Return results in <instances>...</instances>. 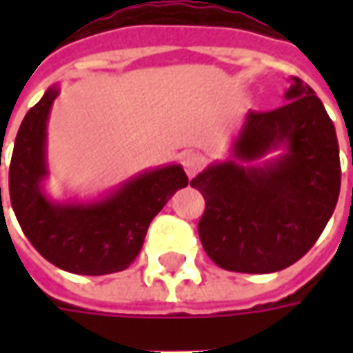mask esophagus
Wrapping results in <instances>:
<instances>
[{"label":"esophagus","mask_w":353,"mask_h":353,"mask_svg":"<svg viewBox=\"0 0 353 353\" xmlns=\"http://www.w3.org/2000/svg\"><path fill=\"white\" fill-rule=\"evenodd\" d=\"M181 162H183V168L189 177L194 176V174L204 166V159H202V154L192 153V151L185 153L183 157H181Z\"/></svg>","instance_id":"34e87169"}]
</instances>
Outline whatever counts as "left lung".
Returning <instances> with one entry per match:
<instances>
[{
	"mask_svg": "<svg viewBox=\"0 0 353 353\" xmlns=\"http://www.w3.org/2000/svg\"><path fill=\"white\" fill-rule=\"evenodd\" d=\"M285 105L248 111L229 157L191 181L206 200L199 223L208 257L225 270L288 268L316 244L339 200L341 159L333 121L316 92L289 79Z\"/></svg>",
	"mask_w": 353,
	"mask_h": 353,
	"instance_id": "obj_1",
	"label": "left lung"
}]
</instances>
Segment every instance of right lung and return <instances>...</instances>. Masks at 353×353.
<instances>
[{"label":"right lung","mask_w":353,"mask_h":353,"mask_svg":"<svg viewBox=\"0 0 353 353\" xmlns=\"http://www.w3.org/2000/svg\"><path fill=\"white\" fill-rule=\"evenodd\" d=\"M58 94V85L47 88L20 124L9 168L12 210L32 245L58 268L83 276L121 272L138 257L154 215L189 179L181 164H164L96 199H50L47 123Z\"/></svg>","instance_id":"right-lung-1"}]
</instances>
